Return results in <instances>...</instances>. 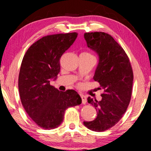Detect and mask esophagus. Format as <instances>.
<instances>
[{"instance_id": "esophagus-1", "label": "esophagus", "mask_w": 151, "mask_h": 151, "mask_svg": "<svg viewBox=\"0 0 151 151\" xmlns=\"http://www.w3.org/2000/svg\"><path fill=\"white\" fill-rule=\"evenodd\" d=\"M80 97H81V98H82V104H86V97L85 96H84V95H82V94H80Z\"/></svg>"}]
</instances>
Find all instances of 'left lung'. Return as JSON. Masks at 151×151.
Returning <instances> with one entry per match:
<instances>
[{
    "label": "left lung",
    "mask_w": 151,
    "mask_h": 151,
    "mask_svg": "<svg viewBox=\"0 0 151 151\" xmlns=\"http://www.w3.org/2000/svg\"><path fill=\"white\" fill-rule=\"evenodd\" d=\"M84 37L87 47L98 55L93 80L104 93L100 101L87 98L96 109L97 117L83 123L88 129L102 132L116 124L127 111L131 98L133 69L124 50L111 35L91 32L85 33Z\"/></svg>",
    "instance_id": "1"
}]
</instances>
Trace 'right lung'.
Listing matches in <instances>:
<instances>
[{"mask_svg": "<svg viewBox=\"0 0 151 151\" xmlns=\"http://www.w3.org/2000/svg\"><path fill=\"white\" fill-rule=\"evenodd\" d=\"M78 33L49 35L34 42L24 54L18 76L22 104L39 127L53 129L63 122L65 110L82 103L76 91H60L50 85L60 73V59Z\"/></svg>", "mask_w": 151, "mask_h": 151, "instance_id": "add662e5", "label": "right lung"}]
</instances>
